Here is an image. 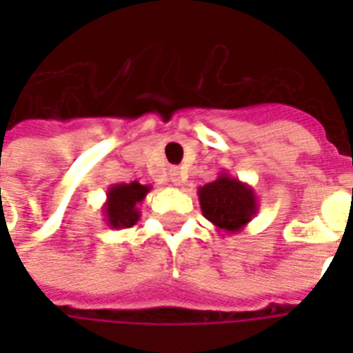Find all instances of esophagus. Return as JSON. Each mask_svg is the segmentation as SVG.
Listing matches in <instances>:
<instances>
[{"mask_svg":"<svg viewBox=\"0 0 353 353\" xmlns=\"http://www.w3.org/2000/svg\"><path fill=\"white\" fill-rule=\"evenodd\" d=\"M170 181L174 183L176 187H181L183 181H185V174H183L181 168H177V166L170 168Z\"/></svg>","mask_w":353,"mask_h":353,"instance_id":"esophagus-1","label":"esophagus"}]
</instances>
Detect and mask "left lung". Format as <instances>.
I'll return each instance as SVG.
<instances>
[{
  "label": "left lung",
  "instance_id": "left-lung-1",
  "mask_svg": "<svg viewBox=\"0 0 353 353\" xmlns=\"http://www.w3.org/2000/svg\"><path fill=\"white\" fill-rule=\"evenodd\" d=\"M199 207L218 232H240L258 212V198L252 187L221 172L212 183L199 187Z\"/></svg>",
  "mask_w": 353,
  "mask_h": 353
}]
</instances>
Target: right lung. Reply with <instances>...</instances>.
<instances>
[{"mask_svg": "<svg viewBox=\"0 0 353 353\" xmlns=\"http://www.w3.org/2000/svg\"><path fill=\"white\" fill-rule=\"evenodd\" d=\"M150 190V185H141L137 181L115 183L108 188L106 203L102 207L108 227L128 229L135 225L141 218L137 205L143 203Z\"/></svg>", "mask_w": 353, "mask_h": 353, "instance_id": "obj_1", "label": "right lung"}]
</instances>
